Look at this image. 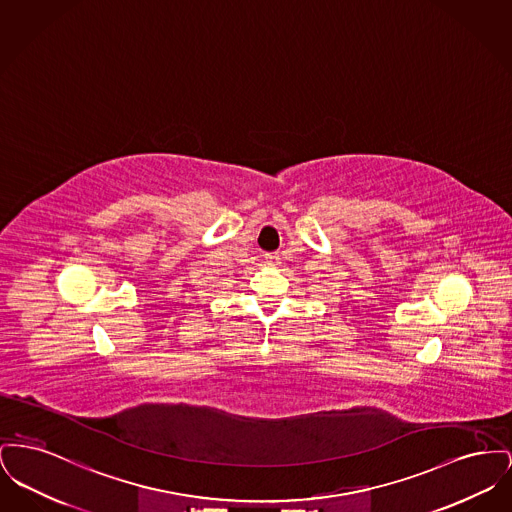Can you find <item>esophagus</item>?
I'll return each mask as SVG.
<instances>
[{"mask_svg":"<svg viewBox=\"0 0 512 512\" xmlns=\"http://www.w3.org/2000/svg\"><path fill=\"white\" fill-rule=\"evenodd\" d=\"M265 263L267 265H278L280 263V255L278 253H265Z\"/></svg>","mask_w":512,"mask_h":512,"instance_id":"1","label":"esophagus"}]
</instances>
